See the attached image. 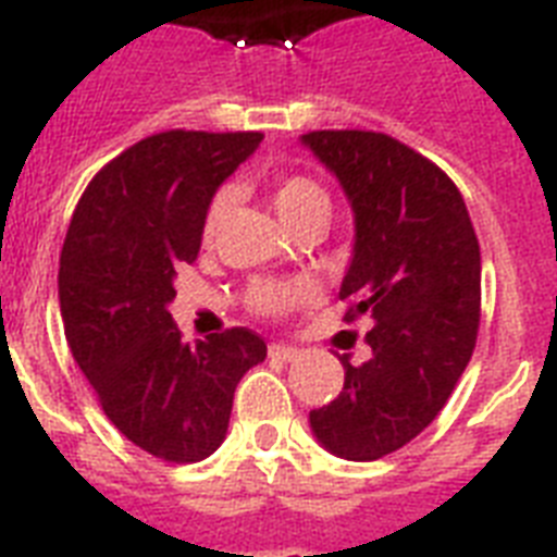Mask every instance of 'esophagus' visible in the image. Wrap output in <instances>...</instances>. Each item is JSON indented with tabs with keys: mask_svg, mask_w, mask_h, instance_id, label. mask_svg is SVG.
<instances>
[{
	"mask_svg": "<svg viewBox=\"0 0 557 557\" xmlns=\"http://www.w3.org/2000/svg\"><path fill=\"white\" fill-rule=\"evenodd\" d=\"M269 356L277 358V361H295V358L300 356V349L288 347V344H271Z\"/></svg>",
	"mask_w": 557,
	"mask_h": 557,
	"instance_id": "obj_1",
	"label": "esophagus"
}]
</instances>
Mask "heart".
I'll return each mask as SVG.
<instances>
[{"label": "heart", "instance_id": "heart-1", "mask_svg": "<svg viewBox=\"0 0 557 557\" xmlns=\"http://www.w3.org/2000/svg\"><path fill=\"white\" fill-rule=\"evenodd\" d=\"M269 201L271 208L277 210V216L286 222L288 231H297L304 225H326L332 213V196L330 190L312 176L304 173H288L274 182H269ZM227 213H231V193H216L210 199L205 219H201V239L213 243L225 225ZM314 297L312 280L306 277H262L253 280L251 286L245 288V304L248 309L262 318H283L297 306L309 304Z\"/></svg>", "mask_w": 557, "mask_h": 557}]
</instances>
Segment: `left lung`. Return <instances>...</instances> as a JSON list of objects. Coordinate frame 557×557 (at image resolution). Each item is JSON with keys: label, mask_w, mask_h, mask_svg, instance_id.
Instances as JSON below:
<instances>
[{"label": "left lung", "mask_w": 557, "mask_h": 557, "mask_svg": "<svg viewBox=\"0 0 557 557\" xmlns=\"http://www.w3.org/2000/svg\"><path fill=\"white\" fill-rule=\"evenodd\" d=\"M304 144L356 210L344 321H372L370 361L341 358L344 389L309 422L332 454L370 462L416 440L466 372L480 332V243L448 173L393 135L314 129Z\"/></svg>", "instance_id": "obj_1"}]
</instances>
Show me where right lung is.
<instances>
[{"mask_svg": "<svg viewBox=\"0 0 557 557\" xmlns=\"http://www.w3.org/2000/svg\"><path fill=\"white\" fill-rule=\"evenodd\" d=\"M260 141L168 129L133 144L83 190L60 251L74 361L109 422L164 462H199L222 445L236 384L265 358V341L245 326L185 344L168 312L213 193Z\"/></svg>", "mask_w": 557, "mask_h": 557, "instance_id": "1", "label": "right lung"}]
</instances>
